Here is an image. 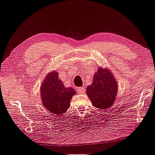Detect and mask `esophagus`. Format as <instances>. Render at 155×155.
I'll list each match as a JSON object with an SVG mask.
<instances>
[{"mask_svg": "<svg viewBox=\"0 0 155 155\" xmlns=\"http://www.w3.org/2000/svg\"><path fill=\"white\" fill-rule=\"evenodd\" d=\"M85 90H86V89H85L84 87L77 88V91H78V92L79 94H83V93H84L85 91H86Z\"/></svg>", "mask_w": 155, "mask_h": 155, "instance_id": "esophagus-1", "label": "esophagus"}]
</instances>
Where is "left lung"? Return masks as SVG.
Returning <instances> with one entry per match:
<instances>
[{
	"mask_svg": "<svg viewBox=\"0 0 155 155\" xmlns=\"http://www.w3.org/2000/svg\"><path fill=\"white\" fill-rule=\"evenodd\" d=\"M86 94L97 108L106 110L113 106L118 94V83L108 68L99 66L92 83L87 87Z\"/></svg>",
	"mask_w": 155,
	"mask_h": 155,
	"instance_id": "8db88e82",
	"label": "left lung"
}]
</instances>
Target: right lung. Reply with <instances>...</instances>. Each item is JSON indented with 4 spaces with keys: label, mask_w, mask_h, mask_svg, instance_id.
<instances>
[{
    "label": "right lung",
    "mask_w": 155,
    "mask_h": 155,
    "mask_svg": "<svg viewBox=\"0 0 155 155\" xmlns=\"http://www.w3.org/2000/svg\"><path fill=\"white\" fill-rule=\"evenodd\" d=\"M40 87L43 106L55 114H65L70 106L71 97L76 94L73 87L64 86L57 71L49 72Z\"/></svg>",
    "instance_id": "obj_1"
}]
</instances>
